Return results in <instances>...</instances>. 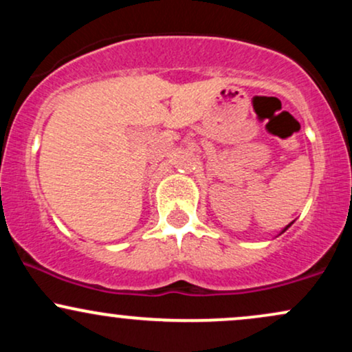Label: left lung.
<instances>
[{
    "instance_id": "8db88e82",
    "label": "left lung",
    "mask_w": 352,
    "mask_h": 352,
    "mask_svg": "<svg viewBox=\"0 0 352 352\" xmlns=\"http://www.w3.org/2000/svg\"><path fill=\"white\" fill-rule=\"evenodd\" d=\"M289 227H292V223H289V225H288V227H286V228H283V232H281V233H285V232H286V230H288Z\"/></svg>"
}]
</instances>
